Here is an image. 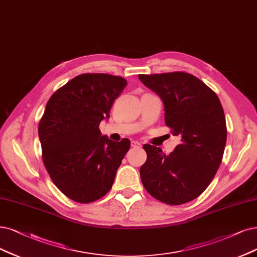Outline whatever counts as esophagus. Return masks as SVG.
I'll list each match as a JSON object with an SVG mask.
<instances>
[{"label":"esophagus","mask_w":257,"mask_h":257,"mask_svg":"<svg viewBox=\"0 0 257 257\" xmlns=\"http://www.w3.org/2000/svg\"><path fill=\"white\" fill-rule=\"evenodd\" d=\"M131 146L134 147V148H141V147H142V144L139 143V142H137V141H132V142H131Z\"/></svg>","instance_id":"1"}]
</instances>
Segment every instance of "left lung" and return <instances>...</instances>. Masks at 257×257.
Segmentation results:
<instances>
[{
	"instance_id": "1",
	"label": "left lung",
	"mask_w": 257,
	"mask_h": 257,
	"mask_svg": "<svg viewBox=\"0 0 257 257\" xmlns=\"http://www.w3.org/2000/svg\"><path fill=\"white\" fill-rule=\"evenodd\" d=\"M139 78L163 100L166 126L181 140L169 155L143 146L147 160L140 169L142 183L166 204L192 201L210 185L222 161L226 125L221 102L192 74H140Z\"/></svg>"
}]
</instances>
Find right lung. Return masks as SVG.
Here are the masks:
<instances>
[{"instance_id":"right-lung-1","label":"right lung","mask_w":257,"mask_h":257,"mask_svg":"<svg viewBox=\"0 0 257 257\" xmlns=\"http://www.w3.org/2000/svg\"><path fill=\"white\" fill-rule=\"evenodd\" d=\"M126 85L120 76L81 74L46 103L38 128L43 163L54 184L76 202L106 195L130 148L128 139L113 142L99 130Z\"/></svg>"}]
</instances>
